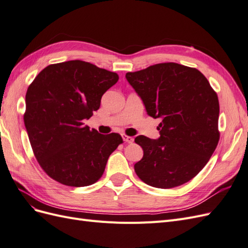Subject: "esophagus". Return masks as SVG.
<instances>
[{"label":"esophagus","instance_id":"1","mask_svg":"<svg viewBox=\"0 0 248 248\" xmlns=\"http://www.w3.org/2000/svg\"><path fill=\"white\" fill-rule=\"evenodd\" d=\"M122 139H123L124 141L128 142V144H131V142H133V138H132V137L126 136V134H122Z\"/></svg>","mask_w":248,"mask_h":248}]
</instances>
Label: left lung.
<instances>
[{"label": "left lung", "mask_w": 248, "mask_h": 248, "mask_svg": "<svg viewBox=\"0 0 248 248\" xmlns=\"http://www.w3.org/2000/svg\"><path fill=\"white\" fill-rule=\"evenodd\" d=\"M126 79L140 97L147 114L160 118L157 140H134L144 156L134 164L139 178L156 188L188 182L202 170L219 140V102L204 74L177 63H160Z\"/></svg>", "instance_id": "obj_1"}]
</instances>
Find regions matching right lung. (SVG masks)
Instances as JSON below:
<instances>
[{
  "mask_svg": "<svg viewBox=\"0 0 248 248\" xmlns=\"http://www.w3.org/2000/svg\"><path fill=\"white\" fill-rule=\"evenodd\" d=\"M115 72L79 60L46 67L28 88L25 126L36 159L59 183L82 187L98 181L123 140L84 125L118 81Z\"/></svg>",
  "mask_w": 248,
  "mask_h": 248,
  "instance_id": "right-lung-1",
  "label": "right lung"
}]
</instances>
